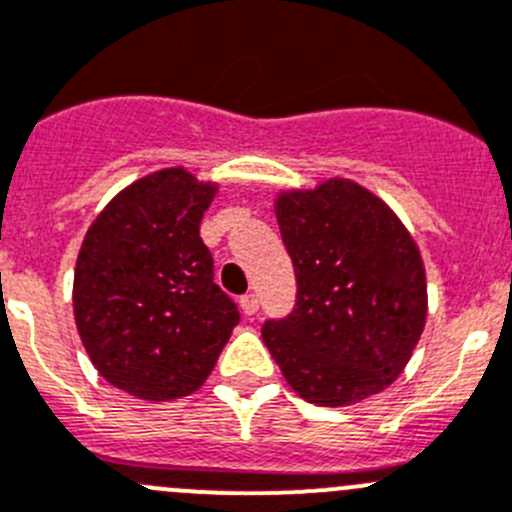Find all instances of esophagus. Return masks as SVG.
<instances>
[{"mask_svg": "<svg viewBox=\"0 0 512 512\" xmlns=\"http://www.w3.org/2000/svg\"><path fill=\"white\" fill-rule=\"evenodd\" d=\"M240 308H242V313L245 315H255L257 310H260V303H257V298L255 295H242L240 298Z\"/></svg>", "mask_w": 512, "mask_h": 512, "instance_id": "esophagus-1", "label": "esophagus"}]
</instances>
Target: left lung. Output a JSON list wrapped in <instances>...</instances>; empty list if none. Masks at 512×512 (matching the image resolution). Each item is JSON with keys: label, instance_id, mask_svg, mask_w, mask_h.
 <instances>
[{"label": "left lung", "instance_id": "left-lung-1", "mask_svg": "<svg viewBox=\"0 0 512 512\" xmlns=\"http://www.w3.org/2000/svg\"><path fill=\"white\" fill-rule=\"evenodd\" d=\"M275 217L298 280L262 341L300 399L351 407L394 384L427 321L419 247L389 204L351 179L280 191Z\"/></svg>", "mask_w": 512, "mask_h": 512}]
</instances>
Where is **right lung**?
Masks as SVG:
<instances>
[{
  "instance_id": "obj_1",
  "label": "right lung",
  "mask_w": 512,
  "mask_h": 512,
  "mask_svg": "<svg viewBox=\"0 0 512 512\" xmlns=\"http://www.w3.org/2000/svg\"><path fill=\"white\" fill-rule=\"evenodd\" d=\"M217 189L184 166L154 171L118 191L85 232L75 326L98 374L136 399L194 394L240 323L199 237Z\"/></svg>"
}]
</instances>
